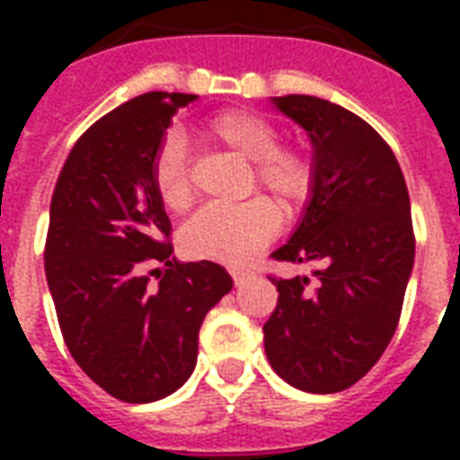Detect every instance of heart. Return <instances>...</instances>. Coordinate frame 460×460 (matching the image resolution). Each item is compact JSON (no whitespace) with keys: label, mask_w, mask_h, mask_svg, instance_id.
I'll return each mask as SVG.
<instances>
[{"label":"heart","mask_w":460,"mask_h":460,"mask_svg":"<svg viewBox=\"0 0 460 460\" xmlns=\"http://www.w3.org/2000/svg\"><path fill=\"white\" fill-rule=\"evenodd\" d=\"M188 238L202 255H209V258L226 262V265L241 262L255 252V245L236 238V234L226 224H222V217L215 215V212L198 217L188 231Z\"/></svg>","instance_id":"obj_1"}]
</instances>
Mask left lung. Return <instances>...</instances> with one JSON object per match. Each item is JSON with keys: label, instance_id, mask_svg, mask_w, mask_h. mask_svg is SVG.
Wrapping results in <instances>:
<instances>
[{"label": "left lung", "instance_id": "left-lung-1", "mask_svg": "<svg viewBox=\"0 0 460 460\" xmlns=\"http://www.w3.org/2000/svg\"><path fill=\"white\" fill-rule=\"evenodd\" d=\"M193 100L155 90L119 104L68 153L49 208L45 272L66 349L126 403L186 385L202 320L234 287L222 265L181 262L164 241L157 162L176 111Z\"/></svg>", "mask_w": 460, "mask_h": 460}]
</instances>
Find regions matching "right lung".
I'll list each match as a JSON object with an SVG mask.
<instances>
[{"instance_id": "add662e5", "label": "right lung", "mask_w": 460, "mask_h": 460, "mask_svg": "<svg viewBox=\"0 0 460 460\" xmlns=\"http://www.w3.org/2000/svg\"><path fill=\"white\" fill-rule=\"evenodd\" d=\"M305 131L313 155L301 217L277 260L301 270L277 281L265 353L287 385L336 394L365 377L392 341L413 272L411 200L385 140L339 104L272 97Z\"/></svg>"}]
</instances>
